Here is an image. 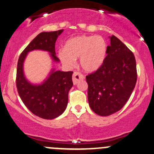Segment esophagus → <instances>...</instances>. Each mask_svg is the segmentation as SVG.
Segmentation results:
<instances>
[{"mask_svg": "<svg viewBox=\"0 0 154 154\" xmlns=\"http://www.w3.org/2000/svg\"><path fill=\"white\" fill-rule=\"evenodd\" d=\"M83 79H84V76L82 75V74H80V72H74V74H73L72 80H73V83H74V85H77L80 80H83Z\"/></svg>", "mask_w": 154, "mask_h": 154, "instance_id": "obj_1", "label": "esophagus"}]
</instances>
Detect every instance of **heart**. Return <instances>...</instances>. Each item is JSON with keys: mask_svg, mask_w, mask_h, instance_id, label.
<instances>
[{"mask_svg": "<svg viewBox=\"0 0 154 154\" xmlns=\"http://www.w3.org/2000/svg\"><path fill=\"white\" fill-rule=\"evenodd\" d=\"M107 55L106 40L99 35H80L65 43L64 49L58 51V57L64 66L71 67L79 57L80 66L86 72L97 71Z\"/></svg>", "mask_w": 154, "mask_h": 154, "instance_id": "1", "label": "heart"}]
</instances>
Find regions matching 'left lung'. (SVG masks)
I'll return each mask as SVG.
<instances>
[{
  "label": "left lung",
  "instance_id": "1",
  "mask_svg": "<svg viewBox=\"0 0 154 154\" xmlns=\"http://www.w3.org/2000/svg\"><path fill=\"white\" fill-rule=\"evenodd\" d=\"M107 56L103 66L86 76L88 104L100 116L119 111L130 98L137 79L135 57L114 35L109 37Z\"/></svg>",
  "mask_w": 154,
  "mask_h": 154
}]
</instances>
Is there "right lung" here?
<instances>
[{"label": "right lung", "instance_id": "1", "mask_svg": "<svg viewBox=\"0 0 154 154\" xmlns=\"http://www.w3.org/2000/svg\"><path fill=\"white\" fill-rule=\"evenodd\" d=\"M63 32V29L39 34L23 50L17 62L16 85L19 96L32 114L43 119H53L65 111L69 91L73 86V72L56 71L52 68L41 83L34 84L26 77L23 63L29 52L34 50L47 51L53 62L59 63L55 42Z\"/></svg>", "mask_w": 154, "mask_h": 154}]
</instances>
